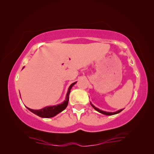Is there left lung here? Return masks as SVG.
<instances>
[{"label":"left lung","mask_w":154,"mask_h":154,"mask_svg":"<svg viewBox=\"0 0 154 154\" xmlns=\"http://www.w3.org/2000/svg\"><path fill=\"white\" fill-rule=\"evenodd\" d=\"M90 104H91V106H92V107H93V108H94V109H96V110H97V112H100V113H101V114H105V115H107V116L114 115V114H116L119 113V112H121L123 109H119V110H118V111H116V112H106V111H103V110H101V109H99V108H96V107H95L94 106H93V105H92L91 103H90Z\"/></svg>","instance_id":"obj_1"}]
</instances>
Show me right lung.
<instances>
[{
	"instance_id": "right-lung-1",
	"label": "right lung",
	"mask_w": 154,
	"mask_h": 154,
	"mask_svg": "<svg viewBox=\"0 0 154 154\" xmlns=\"http://www.w3.org/2000/svg\"><path fill=\"white\" fill-rule=\"evenodd\" d=\"M76 83L77 82L72 83V84L69 86V88H68L65 101L61 104H58L57 106H46L45 108L40 109H33L29 108L27 107H26V108H27L29 111L33 112V114H36V115H38L40 117H42V118H51V117L56 116L57 114L60 113L61 112H62L64 109H65L67 107L68 103V100H69V94L70 90H71L72 87L74 86Z\"/></svg>"
}]
</instances>
